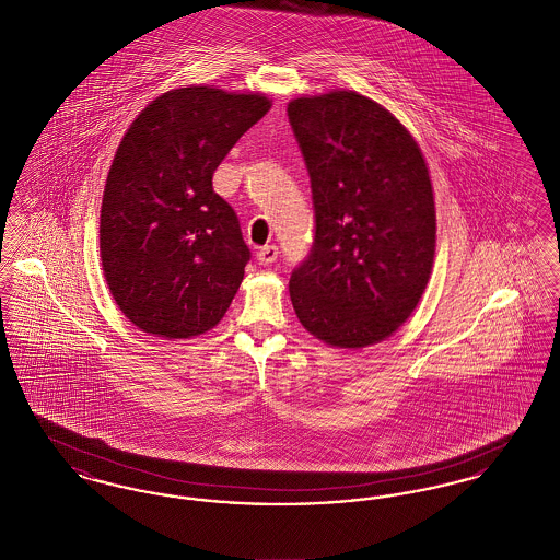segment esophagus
<instances>
[{
    "label": "esophagus",
    "mask_w": 560,
    "mask_h": 560,
    "mask_svg": "<svg viewBox=\"0 0 560 560\" xmlns=\"http://www.w3.org/2000/svg\"><path fill=\"white\" fill-rule=\"evenodd\" d=\"M277 256H279V247L277 245H265V247H260L258 252H256V260L260 262V265H272L275 260H277Z\"/></svg>",
    "instance_id": "34e87169"
}]
</instances>
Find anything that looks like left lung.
<instances>
[{"label": "left lung", "mask_w": 560, "mask_h": 560, "mask_svg": "<svg viewBox=\"0 0 560 560\" xmlns=\"http://www.w3.org/2000/svg\"><path fill=\"white\" fill-rule=\"evenodd\" d=\"M311 176L315 237L293 268L300 323L331 347L375 345L427 290L436 215L427 161L388 110L357 92L288 105Z\"/></svg>", "instance_id": "obj_1"}]
</instances>
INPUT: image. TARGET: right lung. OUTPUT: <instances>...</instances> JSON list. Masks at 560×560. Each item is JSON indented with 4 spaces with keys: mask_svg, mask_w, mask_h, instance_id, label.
<instances>
[{
    "mask_svg": "<svg viewBox=\"0 0 560 560\" xmlns=\"http://www.w3.org/2000/svg\"><path fill=\"white\" fill-rule=\"evenodd\" d=\"M270 101L208 85L165 92L133 119L101 212V258L121 313L147 334L190 338L224 317L252 254L215 167Z\"/></svg>",
    "mask_w": 560,
    "mask_h": 560,
    "instance_id": "obj_1",
    "label": "right lung"
}]
</instances>
